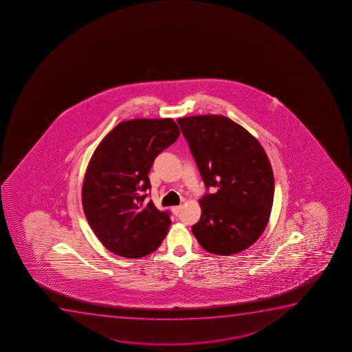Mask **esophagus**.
<instances>
[{"label":"esophagus","instance_id":"1","mask_svg":"<svg viewBox=\"0 0 352 352\" xmlns=\"http://www.w3.org/2000/svg\"><path fill=\"white\" fill-rule=\"evenodd\" d=\"M182 206H173L172 207V212H173L174 214L178 215L180 212H182Z\"/></svg>","mask_w":352,"mask_h":352}]
</instances>
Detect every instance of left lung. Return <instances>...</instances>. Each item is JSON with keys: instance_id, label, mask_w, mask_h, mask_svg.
I'll return each instance as SVG.
<instances>
[{"instance_id": "8db88e82", "label": "left lung", "mask_w": 352, "mask_h": 352, "mask_svg": "<svg viewBox=\"0 0 352 352\" xmlns=\"http://www.w3.org/2000/svg\"><path fill=\"white\" fill-rule=\"evenodd\" d=\"M207 188L192 232L207 252L231 256L254 244L269 223L274 178L269 157L251 133L226 116L179 118Z\"/></svg>"}]
</instances>
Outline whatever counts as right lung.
Segmentation results:
<instances>
[{
    "label": "right lung",
    "instance_id": "1",
    "mask_svg": "<svg viewBox=\"0 0 352 352\" xmlns=\"http://www.w3.org/2000/svg\"><path fill=\"white\" fill-rule=\"evenodd\" d=\"M180 135L173 119L121 121L96 147L82 184V207L98 239L116 256L141 258L165 239L170 215L146 204L154 159Z\"/></svg>",
    "mask_w": 352,
    "mask_h": 352
}]
</instances>
